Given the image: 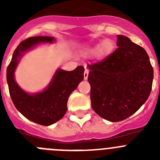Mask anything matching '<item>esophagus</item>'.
Listing matches in <instances>:
<instances>
[{
	"mask_svg": "<svg viewBox=\"0 0 160 160\" xmlns=\"http://www.w3.org/2000/svg\"><path fill=\"white\" fill-rule=\"evenodd\" d=\"M88 74H89V70L88 69H85V71H84V79L85 80H87L88 78Z\"/></svg>",
	"mask_w": 160,
	"mask_h": 160,
	"instance_id": "34e87169",
	"label": "esophagus"
}]
</instances>
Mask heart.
I'll list each match as a JSON object with an SVG mask.
<instances>
[{
	"label": "heart",
	"instance_id": "b5f03b06",
	"mask_svg": "<svg viewBox=\"0 0 160 160\" xmlns=\"http://www.w3.org/2000/svg\"><path fill=\"white\" fill-rule=\"evenodd\" d=\"M115 48V43L111 39H105L101 43L90 48V51L96 52V56L99 60H104L110 57Z\"/></svg>",
	"mask_w": 160,
	"mask_h": 160
}]
</instances>
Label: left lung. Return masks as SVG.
Returning a JSON list of instances; mask_svg holds the SVG:
<instances>
[{"instance_id":"obj_1","label":"left lung","mask_w":160,"mask_h":160,"mask_svg":"<svg viewBox=\"0 0 160 160\" xmlns=\"http://www.w3.org/2000/svg\"><path fill=\"white\" fill-rule=\"evenodd\" d=\"M118 48L107 59L88 65L93 110L118 122L136 112L149 97L153 68L146 50L128 37L117 36Z\"/></svg>"}]
</instances>
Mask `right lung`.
<instances>
[{
    "label": "right lung",
    "instance_id": "add662e5",
    "mask_svg": "<svg viewBox=\"0 0 160 160\" xmlns=\"http://www.w3.org/2000/svg\"><path fill=\"white\" fill-rule=\"evenodd\" d=\"M53 37H32L18 45L7 68V82L14 106L29 120L42 126L55 123L64 116L67 111L69 96L84 78V67L79 66L72 71L56 70L51 82L42 92L29 94L18 86L14 73L25 52L42 42L52 43Z\"/></svg>",
    "mask_w": 160,
    "mask_h": 160
}]
</instances>
